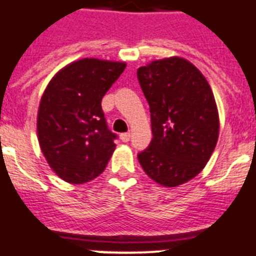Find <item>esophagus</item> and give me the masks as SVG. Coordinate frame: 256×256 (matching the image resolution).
I'll use <instances>...</instances> for the list:
<instances>
[{
    "label": "esophagus",
    "instance_id": "esophagus-1",
    "mask_svg": "<svg viewBox=\"0 0 256 256\" xmlns=\"http://www.w3.org/2000/svg\"><path fill=\"white\" fill-rule=\"evenodd\" d=\"M130 132H124V134H120V140H122V142H128V140H130Z\"/></svg>",
    "mask_w": 256,
    "mask_h": 256
}]
</instances>
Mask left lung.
I'll return each instance as SVG.
<instances>
[{
    "instance_id": "obj_1",
    "label": "left lung",
    "mask_w": 256,
    "mask_h": 256,
    "mask_svg": "<svg viewBox=\"0 0 256 256\" xmlns=\"http://www.w3.org/2000/svg\"><path fill=\"white\" fill-rule=\"evenodd\" d=\"M152 112V140L138 154L160 186L176 187L200 172L219 136V114L208 82L182 57L156 60L136 72Z\"/></svg>"
}]
</instances>
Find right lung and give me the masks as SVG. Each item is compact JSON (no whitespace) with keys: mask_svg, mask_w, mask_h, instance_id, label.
<instances>
[{"mask_svg":"<svg viewBox=\"0 0 256 256\" xmlns=\"http://www.w3.org/2000/svg\"><path fill=\"white\" fill-rule=\"evenodd\" d=\"M124 62L82 58L62 68L46 86L37 114V136L52 170L73 184L104 172L116 150L100 100Z\"/></svg>","mask_w":256,"mask_h":256,"instance_id":"1","label":"right lung"}]
</instances>
